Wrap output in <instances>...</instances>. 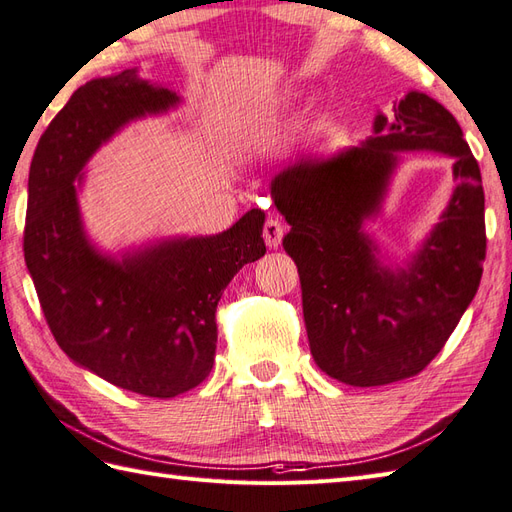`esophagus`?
Instances as JSON below:
<instances>
[{"mask_svg":"<svg viewBox=\"0 0 512 512\" xmlns=\"http://www.w3.org/2000/svg\"><path fill=\"white\" fill-rule=\"evenodd\" d=\"M281 237H284V226L277 220V217H268L264 224V242L268 248H277L281 244Z\"/></svg>","mask_w":512,"mask_h":512,"instance_id":"34e87169","label":"esophagus"}]
</instances>
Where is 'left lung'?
<instances>
[{
	"instance_id": "left-lung-1",
	"label": "left lung",
	"mask_w": 512,
	"mask_h": 512,
	"mask_svg": "<svg viewBox=\"0 0 512 512\" xmlns=\"http://www.w3.org/2000/svg\"><path fill=\"white\" fill-rule=\"evenodd\" d=\"M402 150L453 157L456 189L417 253L394 267L362 226L382 208ZM270 198L290 224L284 248L321 372L354 387L420 374L473 301L486 257L480 167L453 114L413 90L389 116L376 114L363 145L279 171Z\"/></svg>"
}]
</instances>
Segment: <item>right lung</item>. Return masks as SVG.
<instances>
[{
	"label": "right lung",
	"instance_id": "1",
	"mask_svg": "<svg viewBox=\"0 0 512 512\" xmlns=\"http://www.w3.org/2000/svg\"><path fill=\"white\" fill-rule=\"evenodd\" d=\"M180 96L125 70L81 85L39 138L28 176L24 255L50 332L72 361L149 398L198 387L215 361V310L244 264L264 257L262 209L226 231L110 255L83 228V167L125 125Z\"/></svg>",
	"mask_w": 512,
	"mask_h": 512
}]
</instances>
